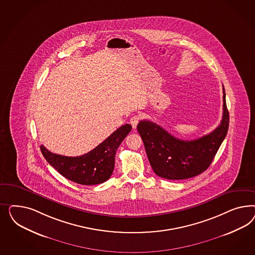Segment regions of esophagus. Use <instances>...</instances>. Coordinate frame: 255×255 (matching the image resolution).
<instances>
[{
    "mask_svg": "<svg viewBox=\"0 0 255 255\" xmlns=\"http://www.w3.org/2000/svg\"><path fill=\"white\" fill-rule=\"evenodd\" d=\"M140 120H141V117L138 116V115H134V116L131 117L130 119V124L132 126V128H136Z\"/></svg>",
    "mask_w": 255,
    "mask_h": 255,
    "instance_id": "34e87169",
    "label": "esophagus"
}]
</instances>
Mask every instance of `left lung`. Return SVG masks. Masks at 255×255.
Returning <instances> with one entry per match:
<instances>
[{
    "label": "left lung",
    "mask_w": 255,
    "mask_h": 255,
    "mask_svg": "<svg viewBox=\"0 0 255 255\" xmlns=\"http://www.w3.org/2000/svg\"><path fill=\"white\" fill-rule=\"evenodd\" d=\"M224 90V113L221 124L200 138H177L160 125L141 121L137 131L144 142L147 159L155 174L166 179L193 178L209 168L229 127V112Z\"/></svg>",
    "instance_id": "1"
}]
</instances>
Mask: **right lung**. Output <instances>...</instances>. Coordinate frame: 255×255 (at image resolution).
Segmentation results:
<instances>
[{
  "label": "right lung",
  "instance_id": "add662e5",
  "mask_svg": "<svg viewBox=\"0 0 255 255\" xmlns=\"http://www.w3.org/2000/svg\"><path fill=\"white\" fill-rule=\"evenodd\" d=\"M131 130L130 124L123 125L93 150L77 157L55 154L43 145L40 148L46 162L64 178L81 185L100 184L111 177L117 149Z\"/></svg>",
  "mask_w": 255,
  "mask_h": 255
}]
</instances>
